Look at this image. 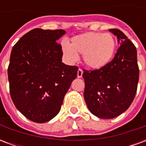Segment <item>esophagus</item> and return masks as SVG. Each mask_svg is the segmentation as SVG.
I'll use <instances>...</instances> for the list:
<instances>
[{"label": "esophagus", "mask_w": 146, "mask_h": 146, "mask_svg": "<svg viewBox=\"0 0 146 146\" xmlns=\"http://www.w3.org/2000/svg\"><path fill=\"white\" fill-rule=\"evenodd\" d=\"M82 75H83V70L79 68V70L77 71V77L78 78H80V77H82Z\"/></svg>", "instance_id": "34e87169"}]
</instances>
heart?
Here are the masks:
<instances>
[{
  "label": "heart",
  "mask_w": 146,
  "mask_h": 146,
  "mask_svg": "<svg viewBox=\"0 0 146 146\" xmlns=\"http://www.w3.org/2000/svg\"><path fill=\"white\" fill-rule=\"evenodd\" d=\"M116 39L112 33L88 32L73 36L70 44H62L64 55L71 62L77 59V54L82 55L87 66L100 69L106 66L115 54Z\"/></svg>",
  "instance_id": "obj_1"
}]
</instances>
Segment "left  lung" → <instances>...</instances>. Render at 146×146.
Listing matches in <instances>:
<instances>
[{"label": "left lung", "instance_id": "8db88e82", "mask_svg": "<svg viewBox=\"0 0 146 146\" xmlns=\"http://www.w3.org/2000/svg\"><path fill=\"white\" fill-rule=\"evenodd\" d=\"M119 42L113 60L98 70H83L84 97L90 112L102 119H112L127 110L136 95L139 68L136 48L118 29H110Z\"/></svg>", "mask_w": 146, "mask_h": 146}]
</instances>
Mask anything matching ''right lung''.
Here are the masks:
<instances>
[{
    "instance_id": "obj_1",
    "label": "right lung",
    "mask_w": 146,
    "mask_h": 146,
    "mask_svg": "<svg viewBox=\"0 0 146 146\" xmlns=\"http://www.w3.org/2000/svg\"><path fill=\"white\" fill-rule=\"evenodd\" d=\"M65 33L33 29L11 50L8 68L11 98L17 110L33 122H48L59 113L77 76L78 67L62 62V46L56 41Z\"/></svg>"
}]
</instances>
